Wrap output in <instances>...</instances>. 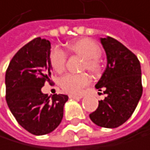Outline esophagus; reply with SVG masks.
I'll use <instances>...</instances> for the list:
<instances>
[{
	"instance_id": "obj_1",
	"label": "esophagus",
	"mask_w": 150,
	"mask_h": 150,
	"mask_svg": "<svg viewBox=\"0 0 150 150\" xmlns=\"http://www.w3.org/2000/svg\"><path fill=\"white\" fill-rule=\"evenodd\" d=\"M70 99H81L83 98V95H74V94H69L68 95Z\"/></svg>"
}]
</instances>
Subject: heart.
<instances>
[{"instance_id":"1","label":"heart","mask_w":150,"mask_h":150,"mask_svg":"<svg viewBox=\"0 0 150 150\" xmlns=\"http://www.w3.org/2000/svg\"><path fill=\"white\" fill-rule=\"evenodd\" d=\"M68 50L83 57V68L87 69L91 73L96 74L100 70L99 58L101 49L93 40L90 38H81L71 42L67 46ZM67 56L61 48L55 47L49 53V62L52 68L57 73L65 70ZM91 82V78L87 73L82 74H67L59 80L61 88L65 92L72 94H80L84 87Z\"/></svg>"}]
</instances>
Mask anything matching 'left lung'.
Masks as SVG:
<instances>
[{
  "mask_svg": "<svg viewBox=\"0 0 150 150\" xmlns=\"http://www.w3.org/2000/svg\"><path fill=\"white\" fill-rule=\"evenodd\" d=\"M106 52L107 67L95 85L106 94L89 116L103 128H117L132 115L142 95L141 69L138 57L113 38H101Z\"/></svg>",
  "mask_w": 150,
  "mask_h": 150,
  "instance_id": "8db88e82",
  "label": "left lung"
}]
</instances>
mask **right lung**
<instances>
[{
	"label": "right lung",
	"instance_id": "1",
	"mask_svg": "<svg viewBox=\"0 0 150 150\" xmlns=\"http://www.w3.org/2000/svg\"><path fill=\"white\" fill-rule=\"evenodd\" d=\"M50 42L36 38L23 46L11 60L5 74L6 102L18 123L33 135L53 131L64 114L65 94L42 93L51 83Z\"/></svg>",
	"mask_w": 150,
	"mask_h": 150
}]
</instances>
